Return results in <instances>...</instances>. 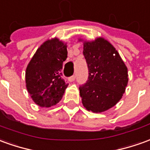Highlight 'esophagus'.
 <instances>
[{
    "mask_svg": "<svg viewBox=\"0 0 150 150\" xmlns=\"http://www.w3.org/2000/svg\"><path fill=\"white\" fill-rule=\"evenodd\" d=\"M75 78H76V75H72V76H71V77H69L68 80H69L70 82H72V81H74V80H75Z\"/></svg>",
    "mask_w": 150,
    "mask_h": 150,
    "instance_id": "obj_1",
    "label": "esophagus"
}]
</instances>
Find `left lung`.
I'll use <instances>...</instances> for the list:
<instances>
[{
    "label": "left lung",
    "mask_w": 150,
    "mask_h": 150,
    "mask_svg": "<svg viewBox=\"0 0 150 150\" xmlns=\"http://www.w3.org/2000/svg\"><path fill=\"white\" fill-rule=\"evenodd\" d=\"M88 77L79 89L83 106L93 112L113 107L126 89L127 68L119 53L107 40L98 38L83 45Z\"/></svg>",
    "instance_id": "8db88e82"
}]
</instances>
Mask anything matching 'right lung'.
<instances>
[{"mask_svg":"<svg viewBox=\"0 0 150 150\" xmlns=\"http://www.w3.org/2000/svg\"><path fill=\"white\" fill-rule=\"evenodd\" d=\"M67 57V45L54 39L44 43L29 62L26 70L27 88L40 106H53L63 97L68 83L61 71Z\"/></svg>","mask_w":150,"mask_h":150,"instance_id":"right-lung-1","label":"right lung"}]
</instances>
